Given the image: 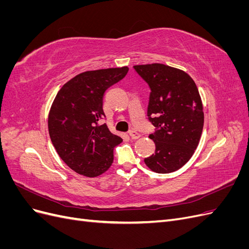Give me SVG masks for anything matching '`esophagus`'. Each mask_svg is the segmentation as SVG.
Wrapping results in <instances>:
<instances>
[{
    "label": "esophagus",
    "mask_w": 249,
    "mask_h": 249,
    "mask_svg": "<svg viewBox=\"0 0 249 249\" xmlns=\"http://www.w3.org/2000/svg\"><path fill=\"white\" fill-rule=\"evenodd\" d=\"M129 135H130L131 139H133V140H136V139H138V138L140 137V135H139L136 131H131V132L129 133Z\"/></svg>",
    "instance_id": "34e87169"
}]
</instances>
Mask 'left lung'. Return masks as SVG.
I'll use <instances>...</instances> for the list:
<instances>
[{
    "label": "left lung",
    "instance_id": "obj_1",
    "mask_svg": "<svg viewBox=\"0 0 249 249\" xmlns=\"http://www.w3.org/2000/svg\"><path fill=\"white\" fill-rule=\"evenodd\" d=\"M150 88L147 116L157 127L149 135L155 154L144 159L157 173L182 168L198 146L203 127V107L193 79L182 70L161 63L135 65Z\"/></svg>",
    "mask_w": 249,
    "mask_h": 249
}]
</instances>
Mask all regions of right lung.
Here are the masks:
<instances>
[{
    "instance_id": "add662e5",
    "label": "right lung",
    "mask_w": 249,
    "mask_h": 249,
    "mask_svg": "<svg viewBox=\"0 0 249 249\" xmlns=\"http://www.w3.org/2000/svg\"><path fill=\"white\" fill-rule=\"evenodd\" d=\"M129 67L88 71L77 74L59 90L49 113V133L59 157L73 171L87 178L106 172L114 160L113 150L123 139L106 124L105 91L124 78Z\"/></svg>"
}]
</instances>
